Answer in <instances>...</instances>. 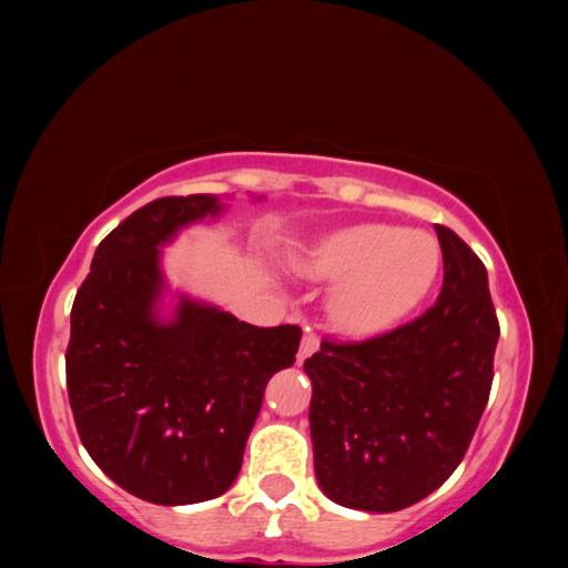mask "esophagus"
Returning a JSON list of instances; mask_svg holds the SVG:
<instances>
[{"label": "esophagus", "mask_w": 568, "mask_h": 568, "mask_svg": "<svg viewBox=\"0 0 568 568\" xmlns=\"http://www.w3.org/2000/svg\"><path fill=\"white\" fill-rule=\"evenodd\" d=\"M318 348H321V338H318V335L311 333V331H305L303 341H301V353H297V358L305 361L307 355H313Z\"/></svg>", "instance_id": "obj_1"}]
</instances>
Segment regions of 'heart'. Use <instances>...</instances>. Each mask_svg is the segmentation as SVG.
Returning a JSON list of instances; mask_svg holds the SVG:
<instances>
[{
	"mask_svg": "<svg viewBox=\"0 0 568 568\" xmlns=\"http://www.w3.org/2000/svg\"><path fill=\"white\" fill-rule=\"evenodd\" d=\"M440 247L428 233L390 223L343 227L297 257V267L318 281H338L328 311L338 331L368 338L388 331L434 285Z\"/></svg>",
	"mask_w": 568,
	"mask_h": 568,
	"instance_id": "b5f03b06",
	"label": "heart"
}]
</instances>
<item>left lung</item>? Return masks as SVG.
Segmentation results:
<instances>
[{
  "instance_id": "obj_1",
  "label": "left lung",
  "mask_w": 568,
  "mask_h": 568,
  "mask_svg": "<svg viewBox=\"0 0 568 568\" xmlns=\"http://www.w3.org/2000/svg\"><path fill=\"white\" fill-rule=\"evenodd\" d=\"M444 287L426 313L376 338H325L313 383L315 478L331 501L390 514L434 494L466 456L488 403L498 343L486 265L436 225Z\"/></svg>"
}]
</instances>
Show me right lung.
<instances>
[{"label":"right lung","instance_id":"right-lung-1","mask_svg":"<svg viewBox=\"0 0 568 568\" xmlns=\"http://www.w3.org/2000/svg\"><path fill=\"white\" fill-rule=\"evenodd\" d=\"M223 205L160 197L94 250L77 291L67 393L82 446L124 491L160 506L210 501L243 466L273 373L295 363L301 328H257L182 297L158 318L160 245Z\"/></svg>","mask_w":568,"mask_h":568}]
</instances>
